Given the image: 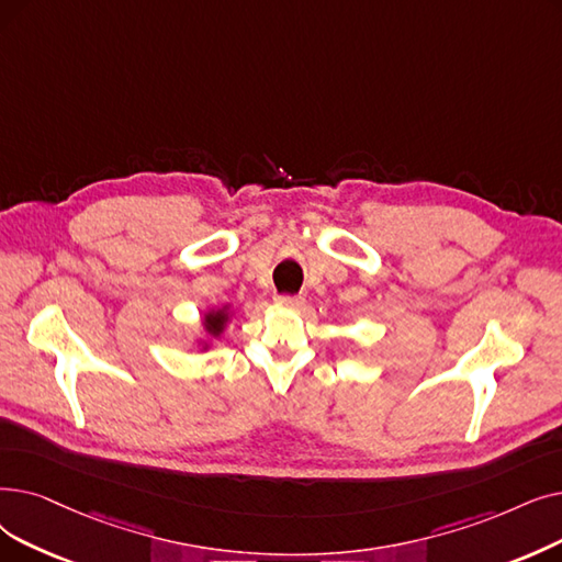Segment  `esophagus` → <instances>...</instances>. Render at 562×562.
<instances>
[{
  "label": "esophagus",
  "mask_w": 562,
  "mask_h": 562,
  "mask_svg": "<svg viewBox=\"0 0 562 562\" xmlns=\"http://www.w3.org/2000/svg\"><path fill=\"white\" fill-rule=\"evenodd\" d=\"M276 303L280 307H301L305 303V299L303 296H278Z\"/></svg>",
  "instance_id": "34e87169"
}]
</instances>
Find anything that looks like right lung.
<instances>
[{"label": "right lung", "mask_w": 562, "mask_h": 562, "mask_svg": "<svg viewBox=\"0 0 562 562\" xmlns=\"http://www.w3.org/2000/svg\"><path fill=\"white\" fill-rule=\"evenodd\" d=\"M234 319V310L229 303L221 305V307H209L202 314V335L194 337V345L200 347V351H209L217 339L225 335V330L229 328Z\"/></svg>", "instance_id": "1"}]
</instances>
